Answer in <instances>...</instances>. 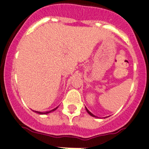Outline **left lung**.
<instances>
[{
  "instance_id": "8db88e82",
  "label": "left lung",
  "mask_w": 149,
  "mask_h": 149,
  "mask_svg": "<svg viewBox=\"0 0 149 149\" xmlns=\"http://www.w3.org/2000/svg\"><path fill=\"white\" fill-rule=\"evenodd\" d=\"M85 108H86V112H88V114H89V115H91V116L94 117V118H97V116H95V115H93V114H92V113H91V112H90V111H88V109H87V108H86V107H85Z\"/></svg>"
}]
</instances>
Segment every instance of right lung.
<instances>
[{
  "mask_svg": "<svg viewBox=\"0 0 149 149\" xmlns=\"http://www.w3.org/2000/svg\"><path fill=\"white\" fill-rule=\"evenodd\" d=\"M58 107H55V108H54L53 109H52V110H50V111H48V112H38V111H34V110H33L34 111V112H36V113H37V114H39V115H45V114H48V113H50V112H53V111H55V110H56L57 109V108H58Z\"/></svg>",
  "mask_w": 149,
  "mask_h": 149,
  "instance_id": "add662e5",
  "label": "right lung"
}]
</instances>
